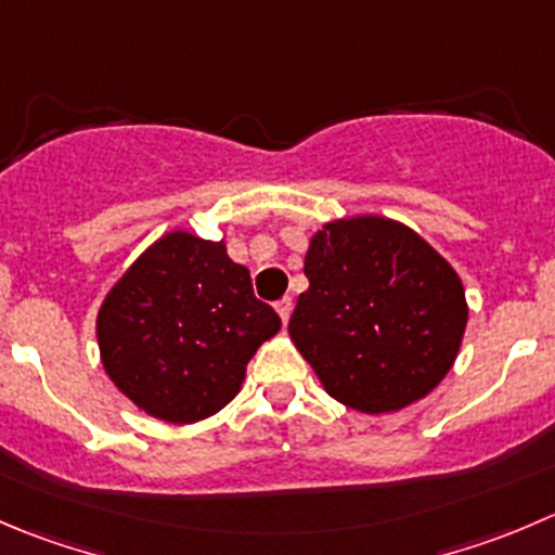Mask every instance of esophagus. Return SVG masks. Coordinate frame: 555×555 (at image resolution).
<instances>
[{
  "mask_svg": "<svg viewBox=\"0 0 555 555\" xmlns=\"http://www.w3.org/2000/svg\"><path fill=\"white\" fill-rule=\"evenodd\" d=\"M276 311H279V317H282L284 325H287L289 314H293V298H282V300H276Z\"/></svg>",
  "mask_w": 555,
  "mask_h": 555,
  "instance_id": "1",
  "label": "esophagus"
}]
</instances>
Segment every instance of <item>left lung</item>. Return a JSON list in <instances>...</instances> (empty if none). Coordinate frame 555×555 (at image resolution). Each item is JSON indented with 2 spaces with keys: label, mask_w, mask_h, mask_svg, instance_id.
<instances>
[{
  "label": "left lung",
  "mask_w": 555,
  "mask_h": 555,
  "mask_svg": "<svg viewBox=\"0 0 555 555\" xmlns=\"http://www.w3.org/2000/svg\"><path fill=\"white\" fill-rule=\"evenodd\" d=\"M304 273L289 336L336 401L392 412L444 379L469 311L459 273L421 235L382 217L331 222Z\"/></svg>",
  "instance_id": "1"
}]
</instances>
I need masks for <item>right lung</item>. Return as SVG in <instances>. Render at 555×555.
<instances>
[{
	"label": "right lung",
	"instance_id": "add662e5",
	"mask_svg": "<svg viewBox=\"0 0 555 555\" xmlns=\"http://www.w3.org/2000/svg\"><path fill=\"white\" fill-rule=\"evenodd\" d=\"M279 327L224 244L170 233L107 293L96 341L107 376L143 412L195 423L233 401L246 363Z\"/></svg>",
	"mask_w": 555,
	"mask_h": 555
}]
</instances>
